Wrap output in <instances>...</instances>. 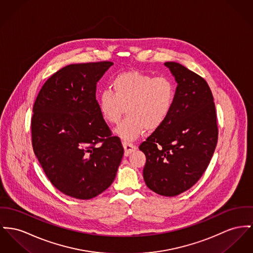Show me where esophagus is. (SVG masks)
Instances as JSON below:
<instances>
[{
	"instance_id": "34e87169",
	"label": "esophagus",
	"mask_w": 253,
	"mask_h": 253,
	"mask_svg": "<svg viewBox=\"0 0 253 253\" xmlns=\"http://www.w3.org/2000/svg\"><path fill=\"white\" fill-rule=\"evenodd\" d=\"M123 146L125 149V155L127 156L129 155L131 152H134L135 150L137 149V147L131 144V143H127V142H123Z\"/></svg>"
}]
</instances>
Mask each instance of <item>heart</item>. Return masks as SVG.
<instances>
[{
	"instance_id": "heart-1",
	"label": "heart",
	"mask_w": 253,
	"mask_h": 253,
	"mask_svg": "<svg viewBox=\"0 0 253 253\" xmlns=\"http://www.w3.org/2000/svg\"><path fill=\"white\" fill-rule=\"evenodd\" d=\"M110 90L101 92L98 107L101 117L109 125H118L122 116L127 117L116 132L125 141H131L146 131L158 129L169 118L175 100L176 87L166 76L128 71L117 75Z\"/></svg>"
}]
</instances>
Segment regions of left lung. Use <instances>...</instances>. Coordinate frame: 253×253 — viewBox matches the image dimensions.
I'll return each mask as SVG.
<instances>
[{
  "mask_svg": "<svg viewBox=\"0 0 253 253\" xmlns=\"http://www.w3.org/2000/svg\"><path fill=\"white\" fill-rule=\"evenodd\" d=\"M176 83L167 121L141 143L143 176L158 195L174 197L195 185L208 167L218 142L216 107L205 80L176 62H165Z\"/></svg>",
  "mask_w": 253,
  "mask_h": 253,
  "instance_id": "8db88e82",
  "label": "left lung"
}]
</instances>
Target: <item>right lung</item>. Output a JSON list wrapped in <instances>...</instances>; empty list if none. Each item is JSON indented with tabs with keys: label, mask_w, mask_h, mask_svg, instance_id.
Wrapping results in <instances>:
<instances>
[{
	"label": "right lung",
	"mask_w": 253,
	"mask_h": 253,
	"mask_svg": "<svg viewBox=\"0 0 253 253\" xmlns=\"http://www.w3.org/2000/svg\"><path fill=\"white\" fill-rule=\"evenodd\" d=\"M110 61L71 64L48 79L34 101V152L51 184L90 200L115 179L124 148L101 117L97 83Z\"/></svg>",
	"instance_id": "1"
}]
</instances>
